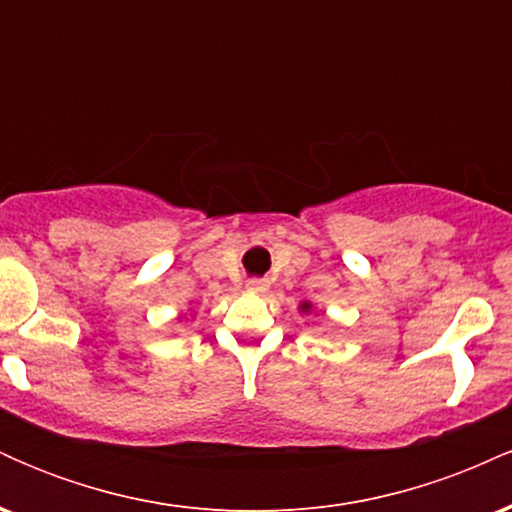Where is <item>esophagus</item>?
I'll return each instance as SVG.
<instances>
[{"label":"esophagus","instance_id":"esophagus-1","mask_svg":"<svg viewBox=\"0 0 512 512\" xmlns=\"http://www.w3.org/2000/svg\"><path fill=\"white\" fill-rule=\"evenodd\" d=\"M269 289V281L267 279H250L248 281V291L250 293H264Z\"/></svg>","mask_w":512,"mask_h":512}]
</instances>
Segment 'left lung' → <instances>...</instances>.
Wrapping results in <instances>:
<instances>
[{
    "mask_svg": "<svg viewBox=\"0 0 512 512\" xmlns=\"http://www.w3.org/2000/svg\"><path fill=\"white\" fill-rule=\"evenodd\" d=\"M310 308H313V305H310V303H301V310H303V313H308Z\"/></svg>",
    "mask_w": 512,
    "mask_h": 512,
    "instance_id": "left-lung-1",
    "label": "left lung"
}]
</instances>
